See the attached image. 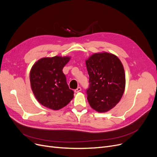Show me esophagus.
<instances>
[{
  "label": "esophagus",
  "mask_w": 157,
  "mask_h": 157,
  "mask_svg": "<svg viewBox=\"0 0 157 157\" xmlns=\"http://www.w3.org/2000/svg\"><path fill=\"white\" fill-rule=\"evenodd\" d=\"M81 90V87H78L76 89H75L74 90V92H76V93H78V92H80Z\"/></svg>",
  "instance_id": "1"
}]
</instances>
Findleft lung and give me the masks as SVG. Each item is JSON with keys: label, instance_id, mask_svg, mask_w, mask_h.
Returning <instances> with one entry per match:
<instances>
[{"label": "left lung", "instance_id": "8db88e82", "mask_svg": "<svg viewBox=\"0 0 157 157\" xmlns=\"http://www.w3.org/2000/svg\"><path fill=\"white\" fill-rule=\"evenodd\" d=\"M89 75L87 99L90 106L100 113L111 110L124 92L126 78L119 58L106 52L92 54L86 60Z\"/></svg>", "mask_w": 157, "mask_h": 157}]
</instances>
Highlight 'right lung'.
Segmentation results:
<instances>
[{"label": "right lung", "instance_id": "right-lung-1", "mask_svg": "<svg viewBox=\"0 0 157 157\" xmlns=\"http://www.w3.org/2000/svg\"><path fill=\"white\" fill-rule=\"evenodd\" d=\"M69 56L41 58L34 64L30 71L32 91L38 103L58 110L70 103L74 92L67 85L63 68L69 62Z\"/></svg>", "mask_w": 157, "mask_h": 157}]
</instances>
